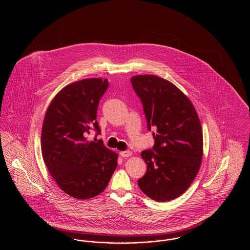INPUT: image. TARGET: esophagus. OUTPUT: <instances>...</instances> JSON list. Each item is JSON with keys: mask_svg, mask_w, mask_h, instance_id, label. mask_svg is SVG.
<instances>
[{"mask_svg": "<svg viewBox=\"0 0 250 250\" xmlns=\"http://www.w3.org/2000/svg\"><path fill=\"white\" fill-rule=\"evenodd\" d=\"M120 155H121V156H123V157H129L130 155H132V153H131L130 151H123V152L120 153Z\"/></svg>", "mask_w": 250, "mask_h": 250, "instance_id": "obj_1", "label": "esophagus"}]
</instances>
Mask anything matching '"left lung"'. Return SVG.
<instances>
[{
    "instance_id": "1",
    "label": "left lung",
    "mask_w": 250,
    "mask_h": 250,
    "mask_svg": "<svg viewBox=\"0 0 250 250\" xmlns=\"http://www.w3.org/2000/svg\"><path fill=\"white\" fill-rule=\"evenodd\" d=\"M131 83L142 100L148 130H155L153 150L142 152L147 171L139 187L156 202L174 200L190 187L202 164L199 116L189 98L167 80L138 75Z\"/></svg>"
}]
</instances>
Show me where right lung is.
I'll list each match as a JSON object with an SVG mask.
<instances>
[{
	"label": "right lung",
	"instance_id": "add662e5",
	"mask_svg": "<svg viewBox=\"0 0 250 250\" xmlns=\"http://www.w3.org/2000/svg\"><path fill=\"white\" fill-rule=\"evenodd\" d=\"M108 87L107 79H85L63 87L48 106L42 126L41 151L48 172L60 188L79 200L106 189L118 155L102 141L89 142L91 131L100 134L96 112Z\"/></svg>",
	"mask_w": 250,
	"mask_h": 250
}]
</instances>
